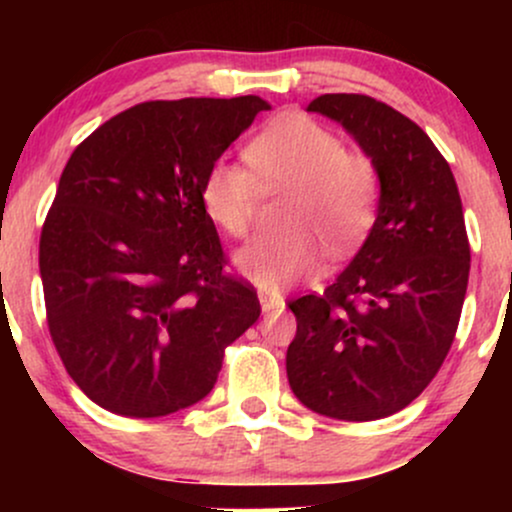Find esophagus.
Returning a JSON list of instances; mask_svg holds the SVG:
<instances>
[{
  "label": "esophagus",
  "instance_id": "obj_1",
  "mask_svg": "<svg viewBox=\"0 0 512 512\" xmlns=\"http://www.w3.org/2000/svg\"><path fill=\"white\" fill-rule=\"evenodd\" d=\"M257 298H260L262 313H279V310H284V298L279 293L257 291Z\"/></svg>",
  "mask_w": 512,
  "mask_h": 512
}]
</instances>
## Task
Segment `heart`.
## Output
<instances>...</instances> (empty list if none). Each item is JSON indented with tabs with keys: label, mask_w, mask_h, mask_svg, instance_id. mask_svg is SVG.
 Masks as SVG:
<instances>
[{
	"label": "heart",
	"mask_w": 512,
	"mask_h": 512,
	"mask_svg": "<svg viewBox=\"0 0 512 512\" xmlns=\"http://www.w3.org/2000/svg\"><path fill=\"white\" fill-rule=\"evenodd\" d=\"M250 166L221 158L202 185L211 221L228 236L248 233L264 192H291L286 233L250 240L233 257L245 279L281 291L313 279L327 262V243L346 252L370 231L378 207V170L361 154H346L332 129L310 117H284L245 151Z\"/></svg>",
	"instance_id": "1"
}]
</instances>
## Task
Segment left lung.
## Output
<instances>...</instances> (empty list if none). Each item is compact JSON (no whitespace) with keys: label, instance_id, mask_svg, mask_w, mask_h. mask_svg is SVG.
Segmentation results:
<instances>
[{"label":"left lung","instance_id":"1","mask_svg":"<svg viewBox=\"0 0 512 512\" xmlns=\"http://www.w3.org/2000/svg\"><path fill=\"white\" fill-rule=\"evenodd\" d=\"M339 122L378 170L375 223L322 296L289 303L293 395L339 421L397 414L436 378L460 322L469 243L457 182L409 117L358 93L308 105Z\"/></svg>","mask_w":512,"mask_h":512}]
</instances>
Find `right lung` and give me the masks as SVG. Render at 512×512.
Listing matches in <instances>:
<instances>
[{
  "mask_svg": "<svg viewBox=\"0 0 512 512\" xmlns=\"http://www.w3.org/2000/svg\"><path fill=\"white\" fill-rule=\"evenodd\" d=\"M269 108L260 96L139 103L64 166L40 279L57 354L98 407L129 419L192 407L260 317L255 289L223 274L202 185Z\"/></svg>",
  "mask_w": 512,
  "mask_h": 512,
  "instance_id": "1",
  "label": "right lung"
}]
</instances>
